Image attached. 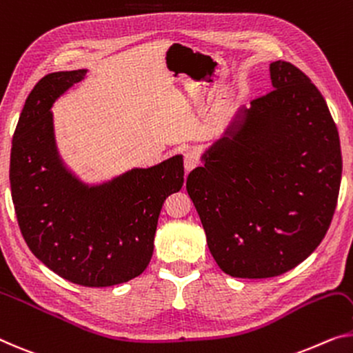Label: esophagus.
<instances>
[{"instance_id":"esophagus-1","label":"esophagus","mask_w":353,"mask_h":353,"mask_svg":"<svg viewBox=\"0 0 353 353\" xmlns=\"http://www.w3.org/2000/svg\"><path fill=\"white\" fill-rule=\"evenodd\" d=\"M198 165H199V157L194 154V152H187V154L183 155V168H185L187 172L194 170Z\"/></svg>"}]
</instances>
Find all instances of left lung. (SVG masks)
Instances as JSON below:
<instances>
[{
    "label": "left lung",
    "instance_id": "1",
    "mask_svg": "<svg viewBox=\"0 0 353 353\" xmlns=\"http://www.w3.org/2000/svg\"><path fill=\"white\" fill-rule=\"evenodd\" d=\"M274 90L241 106L187 179L208 247L233 277L293 270L327 234L343 157L322 93L288 61L270 65Z\"/></svg>",
    "mask_w": 353,
    "mask_h": 353
}]
</instances>
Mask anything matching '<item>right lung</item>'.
Masks as SVG:
<instances>
[{"instance_id": "obj_1", "label": "right lung", "mask_w": 353, "mask_h": 353, "mask_svg": "<svg viewBox=\"0 0 353 353\" xmlns=\"http://www.w3.org/2000/svg\"><path fill=\"white\" fill-rule=\"evenodd\" d=\"M87 70L50 72L20 114L10 150V190L34 256L72 283L110 287L143 274L165 199L183 185L182 155L99 183L79 179L57 147L52 106Z\"/></svg>"}]
</instances>
